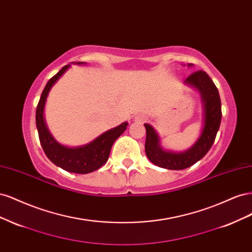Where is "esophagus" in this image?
I'll use <instances>...</instances> for the list:
<instances>
[{
  "label": "esophagus",
  "instance_id": "esophagus-1",
  "mask_svg": "<svg viewBox=\"0 0 252 252\" xmlns=\"http://www.w3.org/2000/svg\"><path fill=\"white\" fill-rule=\"evenodd\" d=\"M146 121V118H145L143 114H138V116L134 117V122L135 123H144V122Z\"/></svg>",
  "mask_w": 252,
  "mask_h": 252
}]
</instances>
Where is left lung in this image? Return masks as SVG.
<instances>
[{
	"label": "left lung",
	"mask_w": 252,
	"mask_h": 252,
	"mask_svg": "<svg viewBox=\"0 0 252 252\" xmlns=\"http://www.w3.org/2000/svg\"><path fill=\"white\" fill-rule=\"evenodd\" d=\"M185 83L199 91L204 108V127L199 139L192 146L183 152L164 150L155 129L149 124H144L146 128L145 151L147 158L155 165L170 170L186 169L204 158L216 140L222 119L219 90L207 73L203 70L195 71L189 75Z\"/></svg>",
	"instance_id": "left-lung-1"
}]
</instances>
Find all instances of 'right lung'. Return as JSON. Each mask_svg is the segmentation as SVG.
I'll list each match as a JSON object with an SVG mask.
<instances>
[{"instance_id": "1", "label": "right lung", "mask_w": 252, "mask_h": 252, "mask_svg": "<svg viewBox=\"0 0 252 252\" xmlns=\"http://www.w3.org/2000/svg\"><path fill=\"white\" fill-rule=\"evenodd\" d=\"M78 64L84 63L79 62ZM69 67L70 65L64 66L62 69H61L56 75H53L46 84V86H45L42 95L40 97L39 104L36 106L35 123L37 132H39V139L42 145V148L45 152V155L47 156L50 161L66 171L85 174L101 168V167L107 162L114 141L126 130L128 123L125 122V123H122L116 128L109 129L108 131H106L100 136H97V138L94 139L93 142L80 147H67L64 146V145H61L53 139V136L50 134L46 124H45V103H46V98L48 96L51 87L55 85L56 82L62 77L63 73Z\"/></svg>"}]
</instances>
